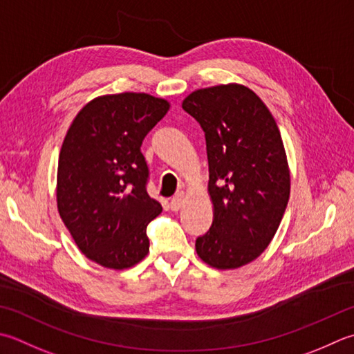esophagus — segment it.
I'll list each match as a JSON object with an SVG mask.
<instances>
[{"label":"esophagus","mask_w":354,"mask_h":354,"mask_svg":"<svg viewBox=\"0 0 354 354\" xmlns=\"http://www.w3.org/2000/svg\"><path fill=\"white\" fill-rule=\"evenodd\" d=\"M184 199H185L184 193H181V195H178V196H175V198H171V201H170L171 210H173V212H178L179 209H181V207L184 205Z\"/></svg>","instance_id":"obj_1"}]
</instances>
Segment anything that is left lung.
<instances>
[{"label":"left lung","mask_w":354,"mask_h":354,"mask_svg":"<svg viewBox=\"0 0 354 354\" xmlns=\"http://www.w3.org/2000/svg\"><path fill=\"white\" fill-rule=\"evenodd\" d=\"M183 109L201 124L209 158L213 223L196 239L207 266L250 264L272 242L290 198V169L273 115L242 84L198 88Z\"/></svg>","instance_id":"left-lung-1"}]
</instances>
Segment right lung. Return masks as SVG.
Returning a JSON list of instances; mask_svg holds the SVG:
<instances>
[{"mask_svg": "<svg viewBox=\"0 0 354 354\" xmlns=\"http://www.w3.org/2000/svg\"><path fill=\"white\" fill-rule=\"evenodd\" d=\"M169 109L149 93L102 95L80 110L62 141L58 213L86 258L102 267L126 270L149 253L145 230L162 207L145 190L141 144Z\"/></svg>", "mask_w": 354, "mask_h": 354, "instance_id": "add662e5", "label": "right lung"}]
</instances>
